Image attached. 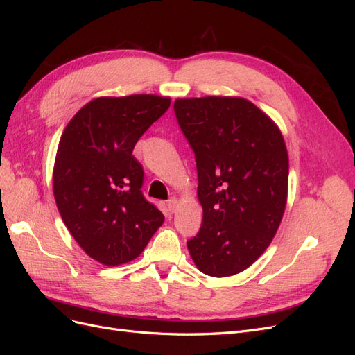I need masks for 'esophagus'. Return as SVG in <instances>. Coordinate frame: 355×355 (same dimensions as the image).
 I'll use <instances>...</instances> for the list:
<instances>
[{"label":"esophagus","instance_id":"34e87169","mask_svg":"<svg viewBox=\"0 0 355 355\" xmlns=\"http://www.w3.org/2000/svg\"><path fill=\"white\" fill-rule=\"evenodd\" d=\"M178 206H179V201L176 198H171V200L167 201V209L171 214H173L178 210Z\"/></svg>","mask_w":355,"mask_h":355}]
</instances>
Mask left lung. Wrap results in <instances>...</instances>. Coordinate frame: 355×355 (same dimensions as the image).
<instances>
[{"instance_id":"left-lung-1","label":"left lung","mask_w":355,"mask_h":355,"mask_svg":"<svg viewBox=\"0 0 355 355\" xmlns=\"http://www.w3.org/2000/svg\"><path fill=\"white\" fill-rule=\"evenodd\" d=\"M175 114L196 153L202 207L189 254L202 274L235 275L259 259L282 223L288 189L283 135L244 98L176 99Z\"/></svg>"}]
</instances>
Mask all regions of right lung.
Instances as JSON below:
<instances>
[{
	"label": "right lung",
	"mask_w": 355,
	"mask_h": 355,
	"mask_svg": "<svg viewBox=\"0 0 355 355\" xmlns=\"http://www.w3.org/2000/svg\"><path fill=\"white\" fill-rule=\"evenodd\" d=\"M170 106L157 94L102 96L72 116L59 141L53 194L72 237L106 266L144 252L164 216L142 194L133 148Z\"/></svg>",
	"instance_id": "obj_1"
}]
</instances>
